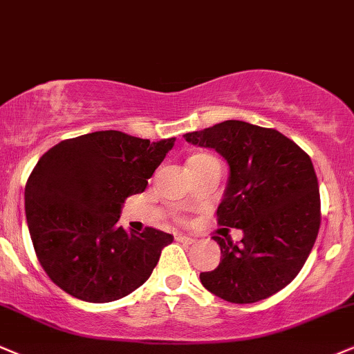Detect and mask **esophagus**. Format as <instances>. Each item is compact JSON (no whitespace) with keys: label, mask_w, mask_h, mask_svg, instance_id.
<instances>
[{"label":"esophagus","mask_w":354,"mask_h":354,"mask_svg":"<svg viewBox=\"0 0 354 354\" xmlns=\"http://www.w3.org/2000/svg\"><path fill=\"white\" fill-rule=\"evenodd\" d=\"M176 238L178 239V241H182V243H189V244H192L195 241L194 238L192 236H187V234H176Z\"/></svg>","instance_id":"1"}]
</instances>
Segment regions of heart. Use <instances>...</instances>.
Here are the masks:
<instances>
[{"label":"heart","instance_id":"b5f03b06","mask_svg":"<svg viewBox=\"0 0 354 354\" xmlns=\"http://www.w3.org/2000/svg\"><path fill=\"white\" fill-rule=\"evenodd\" d=\"M202 157H210V156H207V154H197V156L190 157V159H202Z\"/></svg>","mask_w":354,"mask_h":354}]
</instances>
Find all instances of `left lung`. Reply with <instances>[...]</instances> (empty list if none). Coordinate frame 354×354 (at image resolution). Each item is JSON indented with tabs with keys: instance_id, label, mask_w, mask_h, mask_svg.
I'll use <instances>...</instances> for the list:
<instances>
[{
	"instance_id": "8db88e82",
	"label": "left lung",
	"mask_w": 354,
	"mask_h": 354,
	"mask_svg": "<svg viewBox=\"0 0 354 354\" xmlns=\"http://www.w3.org/2000/svg\"><path fill=\"white\" fill-rule=\"evenodd\" d=\"M184 138L225 157L230 176L218 225L243 231L238 244L213 236L220 264L200 274V281L231 304L270 297L300 272L320 228V192L310 157L279 131L238 120Z\"/></svg>"
}]
</instances>
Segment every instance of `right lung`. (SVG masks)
<instances>
[{"label":"right lung","instance_id":"add662e5","mask_svg":"<svg viewBox=\"0 0 354 354\" xmlns=\"http://www.w3.org/2000/svg\"><path fill=\"white\" fill-rule=\"evenodd\" d=\"M176 138L97 131L65 139L44 154L24 190L26 220L50 281L85 302H113L149 279L174 236L118 226L129 195L141 194Z\"/></svg>","mask_w":354,"mask_h":354}]
</instances>
